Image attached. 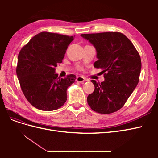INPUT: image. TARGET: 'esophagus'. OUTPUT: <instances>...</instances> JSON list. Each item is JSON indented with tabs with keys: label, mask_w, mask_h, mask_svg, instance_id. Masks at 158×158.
<instances>
[{
	"label": "esophagus",
	"mask_w": 158,
	"mask_h": 158,
	"mask_svg": "<svg viewBox=\"0 0 158 158\" xmlns=\"http://www.w3.org/2000/svg\"><path fill=\"white\" fill-rule=\"evenodd\" d=\"M85 80V79L83 76H77V78H76V81L80 83H83Z\"/></svg>",
	"instance_id": "1"
}]
</instances>
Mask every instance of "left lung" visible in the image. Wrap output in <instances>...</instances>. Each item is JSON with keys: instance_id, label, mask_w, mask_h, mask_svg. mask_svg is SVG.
<instances>
[{"instance_id": "left-lung-1", "label": "left lung", "mask_w": 158, "mask_h": 158, "mask_svg": "<svg viewBox=\"0 0 158 158\" xmlns=\"http://www.w3.org/2000/svg\"><path fill=\"white\" fill-rule=\"evenodd\" d=\"M97 52L94 66L101 69L105 80H92L94 91L87 101L93 111L109 114L121 109L139 82L141 59L128 38L120 32L81 34Z\"/></svg>"}]
</instances>
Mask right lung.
Listing matches in <instances>:
<instances>
[{
    "mask_svg": "<svg viewBox=\"0 0 158 158\" xmlns=\"http://www.w3.org/2000/svg\"><path fill=\"white\" fill-rule=\"evenodd\" d=\"M73 36L43 31L22 47L18 57L16 74L23 95L41 111H54L67 99V88L75 82L74 74L58 77L55 67L61 63Z\"/></svg>",
    "mask_w": 158,
    "mask_h": 158,
    "instance_id": "obj_1",
    "label": "right lung"
}]
</instances>
